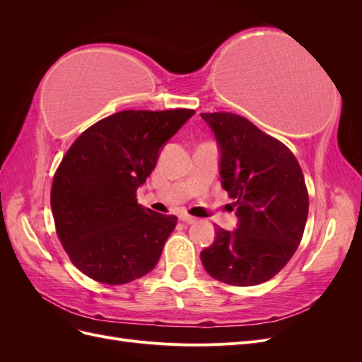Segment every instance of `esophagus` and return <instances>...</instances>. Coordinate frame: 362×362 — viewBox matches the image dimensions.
Here are the masks:
<instances>
[{"instance_id": "esophagus-1", "label": "esophagus", "mask_w": 362, "mask_h": 362, "mask_svg": "<svg viewBox=\"0 0 362 362\" xmlns=\"http://www.w3.org/2000/svg\"><path fill=\"white\" fill-rule=\"evenodd\" d=\"M180 221L184 222V223H187V225H192V223L196 222V217H193L190 214H181L180 216Z\"/></svg>"}]
</instances>
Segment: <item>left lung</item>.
<instances>
[{"label": "left lung", "mask_w": 362, "mask_h": 362, "mask_svg": "<svg viewBox=\"0 0 362 362\" xmlns=\"http://www.w3.org/2000/svg\"><path fill=\"white\" fill-rule=\"evenodd\" d=\"M221 146L222 187L237 205L234 233L216 228L201 252L205 270L229 286L250 287L279 273L298 249L308 217V190L298 160L243 116L201 113Z\"/></svg>", "instance_id": "obj_1"}]
</instances>
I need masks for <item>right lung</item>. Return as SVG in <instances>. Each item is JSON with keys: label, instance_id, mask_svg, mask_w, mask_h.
<instances>
[{"label": "right lung", "instance_id": "right-lung-1", "mask_svg": "<svg viewBox=\"0 0 362 362\" xmlns=\"http://www.w3.org/2000/svg\"><path fill=\"white\" fill-rule=\"evenodd\" d=\"M194 110H125L87 128L64 154L51 187L56 233L72 264L89 278L120 286L156 267L177 226L137 204L160 148Z\"/></svg>", "mask_w": 362, "mask_h": 362}]
</instances>
